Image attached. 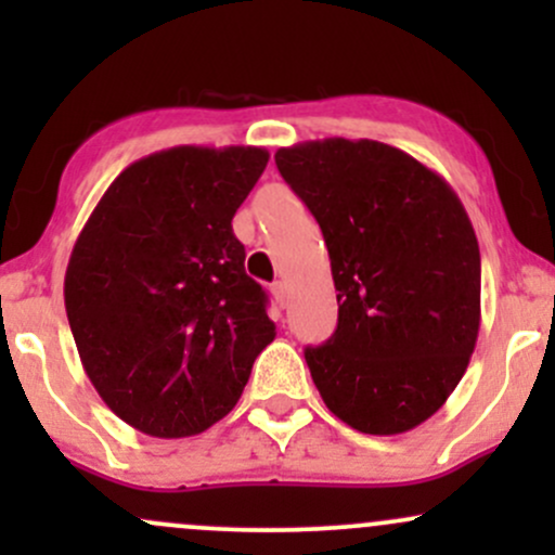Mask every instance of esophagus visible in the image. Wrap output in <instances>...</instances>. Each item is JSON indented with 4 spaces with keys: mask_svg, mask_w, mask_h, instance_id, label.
<instances>
[{
    "mask_svg": "<svg viewBox=\"0 0 555 555\" xmlns=\"http://www.w3.org/2000/svg\"><path fill=\"white\" fill-rule=\"evenodd\" d=\"M271 295H273V299H276L279 305H282V308H286V302H289V297H286V284L282 282V279L271 284Z\"/></svg>",
    "mask_w": 555,
    "mask_h": 555,
    "instance_id": "esophagus-1",
    "label": "esophagus"
}]
</instances>
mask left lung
I'll return each instance as SVG.
<instances>
[{"instance_id": "1", "label": "left lung", "mask_w": 555, "mask_h": 555, "mask_svg": "<svg viewBox=\"0 0 555 555\" xmlns=\"http://www.w3.org/2000/svg\"><path fill=\"white\" fill-rule=\"evenodd\" d=\"M276 167L326 240L339 323L305 349L341 423L397 436L443 406L480 331V247L443 177L378 140L276 151Z\"/></svg>"}]
</instances>
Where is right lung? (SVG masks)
<instances>
[{
  "label": "right lung",
  "instance_id": "obj_1",
  "mask_svg": "<svg viewBox=\"0 0 555 555\" xmlns=\"http://www.w3.org/2000/svg\"><path fill=\"white\" fill-rule=\"evenodd\" d=\"M269 164L256 145H177L130 164L82 227L67 321L106 406L154 438L232 412L276 336L232 219Z\"/></svg>",
  "mask_w": 555,
  "mask_h": 555
}]
</instances>
